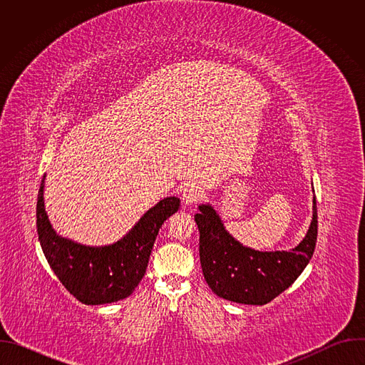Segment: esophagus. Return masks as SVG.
<instances>
[{"mask_svg": "<svg viewBox=\"0 0 365 365\" xmlns=\"http://www.w3.org/2000/svg\"><path fill=\"white\" fill-rule=\"evenodd\" d=\"M202 196V190L195 183H185L182 186V199L185 205H193Z\"/></svg>", "mask_w": 365, "mask_h": 365, "instance_id": "esophagus-1", "label": "esophagus"}]
</instances>
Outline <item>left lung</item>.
<instances>
[{
  "label": "left lung",
  "instance_id": "1",
  "mask_svg": "<svg viewBox=\"0 0 365 365\" xmlns=\"http://www.w3.org/2000/svg\"><path fill=\"white\" fill-rule=\"evenodd\" d=\"M195 215L203 277L212 292L235 303L266 304L284 292L307 266L318 237L317 197L303 240L292 250L258 251L242 245L225 228L211 203H200Z\"/></svg>",
  "mask_w": 365,
  "mask_h": 365
}]
</instances>
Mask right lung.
<instances>
[{"label": "right lung", "instance_id": "right-lung-1", "mask_svg": "<svg viewBox=\"0 0 365 365\" xmlns=\"http://www.w3.org/2000/svg\"><path fill=\"white\" fill-rule=\"evenodd\" d=\"M44 179L46 176L37 196L36 224L50 269L66 290L85 304L113 303L128 297L145 273L159 230L178 212L180 199H162L113 244L85 245L59 235L51 227L44 206Z\"/></svg>", "mask_w": 365, "mask_h": 365}]
</instances>
